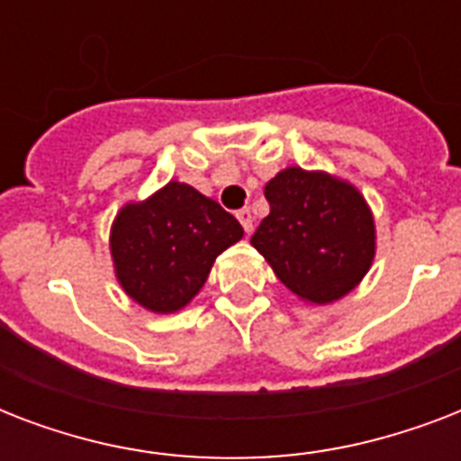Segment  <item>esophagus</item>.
Here are the masks:
<instances>
[{"label": "esophagus", "instance_id": "esophagus-1", "mask_svg": "<svg viewBox=\"0 0 461 461\" xmlns=\"http://www.w3.org/2000/svg\"><path fill=\"white\" fill-rule=\"evenodd\" d=\"M237 220H239V222H241V227H244L246 234H251V231H253V217H251V210H249V208L237 210Z\"/></svg>", "mask_w": 461, "mask_h": 461}]
</instances>
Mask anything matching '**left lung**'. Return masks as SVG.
I'll use <instances>...</instances> for the list:
<instances>
[{"instance_id": "obj_1", "label": "left lung", "mask_w": 461, "mask_h": 461, "mask_svg": "<svg viewBox=\"0 0 461 461\" xmlns=\"http://www.w3.org/2000/svg\"><path fill=\"white\" fill-rule=\"evenodd\" d=\"M270 215L251 237L285 287L308 303H332L364 280L375 222L349 181L287 167L266 184Z\"/></svg>"}]
</instances>
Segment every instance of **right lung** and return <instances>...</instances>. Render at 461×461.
Returning <instances> with one entry per match:
<instances>
[{"label":"right lung","mask_w":461,"mask_h":461,"mask_svg":"<svg viewBox=\"0 0 461 461\" xmlns=\"http://www.w3.org/2000/svg\"><path fill=\"white\" fill-rule=\"evenodd\" d=\"M244 237L237 217L188 184L169 181L126 203L110 231L114 273L126 294L153 313L186 306L224 249Z\"/></svg>","instance_id":"add662e5"}]
</instances>
